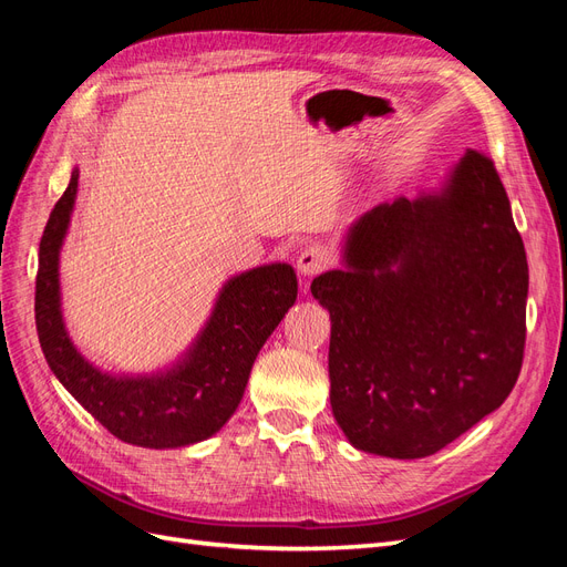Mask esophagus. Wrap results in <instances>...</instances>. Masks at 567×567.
Listing matches in <instances>:
<instances>
[{"label": "esophagus", "mask_w": 567, "mask_h": 567, "mask_svg": "<svg viewBox=\"0 0 567 567\" xmlns=\"http://www.w3.org/2000/svg\"><path fill=\"white\" fill-rule=\"evenodd\" d=\"M329 267H331V255H329V250H323L319 246L305 248L298 255V271L302 274V277H317V274L326 271Z\"/></svg>", "instance_id": "obj_1"}]
</instances>
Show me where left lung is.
I'll use <instances>...</instances> for the list:
<instances>
[{
  "label": "left lung",
  "mask_w": 567,
  "mask_h": 567,
  "mask_svg": "<svg viewBox=\"0 0 567 567\" xmlns=\"http://www.w3.org/2000/svg\"><path fill=\"white\" fill-rule=\"evenodd\" d=\"M331 315V406L357 450L423 458L499 409L525 354L527 257L494 161L468 151L437 196L357 221Z\"/></svg>",
  "instance_id": "left-lung-1"
}]
</instances>
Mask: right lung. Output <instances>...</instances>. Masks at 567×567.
Masks as SVG:
<instances>
[{
  "label": "right lung",
  "instance_id": "1",
  "mask_svg": "<svg viewBox=\"0 0 567 567\" xmlns=\"http://www.w3.org/2000/svg\"><path fill=\"white\" fill-rule=\"evenodd\" d=\"M78 177L73 169L40 241L35 323L47 364L117 440L165 450L210 437L236 411L257 352L298 298L293 267L267 265L231 279L194 350L173 371L151 379H113L84 362L61 319L59 248L75 203Z\"/></svg>",
  "mask_w": 567,
  "mask_h": 567
}]
</instances>
